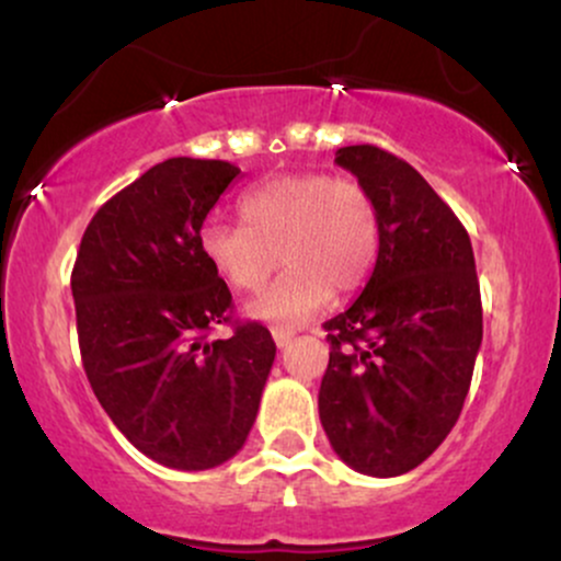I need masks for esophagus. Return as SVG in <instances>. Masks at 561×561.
Wrapping results in <instances>:
<instances>
[{"label": "esophagus", "mask_w": 561, "mask_h": 561, "mask_svg": "<svg viewBox=\"0 0 561 561\" xmlns=\"http://www.w3.org/2000/svg\"><path fill=\"white\" fill-rule=\"evenodd\" d=\"M272 337H274L276 345L285 347V345H289V340H293V330H285V327H274Z\"/></svg>", "instance_id": "34e87169"}]
</instances>
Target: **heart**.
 Instances as JSON below:
<instances>
[{
	"mask_svg": "<svg viewBox=\"0 0 561 561\" xmlns=\"http://www.w3.org/2000/svg\"><path fill=\"white\" fill-rule=\"evenodd\" d=\"M242 224L210 218L199 229V250L214 272L240 293H253L285 274L248 302L253 319L276 327L306 324L332 289L351 295L369 282L382 244V221L369 186L351 176L306 171L263 182L240 197Z\"/></svg>",
	"mask_w": 561,
	"mask_h": 561,
	"instance_id": "obj_1",
	"label": "heart"
}]
</instances>
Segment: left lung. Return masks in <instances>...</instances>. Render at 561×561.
Returning a JSON list of instances; mask_svg holds the SVG:
<instances>
[{
	"mask_svg": "<svg viewBox=\"0 0 561 561\" xmlns=\"http://www.w3.org/2000/svg\"><path fill=\"white\" fill-rule=\"evenodd\" d=\"M334 163L375 195L382 244L364 293L324 321L319 416L347 467L396 478L446 440L465 405L482 343L474 253L454 210L405 160L351 145Z\"/></svg>",
	"mask_w": 561,
	"mask_h": 561,
	"instance_id": "obj_1",
	"label": "left lung"
}]
</instances>
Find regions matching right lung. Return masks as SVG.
Here are the masks:
<instances>
[{"instance_id": "1", "label": "right lung", "mask_w": 561, "mask_h": 561, "mask_svg": "<svg viewBox=\"0 0 561 561\" xmlns=\"http://www.w3.org/2000/svg\"><path fill=\"white\" fill-rule=\"evenodd\" d=\"M240 169L169 158L96 210L70 289L83 371L134 448L171 469H214L248 440L276 345L231 321V293L199 250L205 216ZM231 323L227 341L204 340Z\"/></svg>"}]
</instances>
